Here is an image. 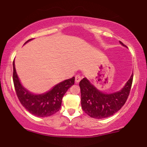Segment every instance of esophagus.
Here are the masks:
<instances>
[{"mask_svg": "<svg viewBox=\"0 0 147 147\" xmlns=\"http://www.w3.org/2000/svg\"><path fill=\"white\" fill-rule=\"evenodd\" d=\"M81 78H82V77L80 76V75H76L75 76V81L76 82H79L81 80Z\"/></svg>", "mask_w": 147, "mask_h": 147, "instance_id": "34e87169", "label": "esophagus"}]
</instances>
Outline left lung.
<instances>
[{
    "label": "left lung",
    "instance_id": "1",
    "mask_svg": "<svg viewBox=\"0 0 147 147\" xmlns=\"http://www.w3.org/2000/svg\"><path fill=\"white\" fill-rule=\"evenodd\" d=\"M120 43L127 47L120 41ZM132 81L133 74L120 91L106 94L97 89L87 78H84L79 83L82 110L91 118L96 119L111 116L125 105L130 92Z\"/></svg>",
    "mask_w": 147,
    "mask_h": 147
}]
</instances>
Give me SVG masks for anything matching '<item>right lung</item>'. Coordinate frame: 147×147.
I'll return each mask as SVG.
<instances>
[{
    "label": "right lung",
    "mask_w": 147,
    "mask_h": 147,
    "mask_svg": "<svg viewBox=\"0 0 147 147\" xmlns=\"http://www.w3.org/2000/svg\"><path fill=\"white\" fill-rule=\"evenodd\" d=\"M32 40H27L25 44ZM13 70V84L18 100L29 113L38 117H48L59 111L64 95L74 84L75 81V77H73L59 82L47 92L36 94L29 91L21 84L16 71L14 60Z\"/></svg>",
    "instance_id": "add662e5"
}]
</instances>
